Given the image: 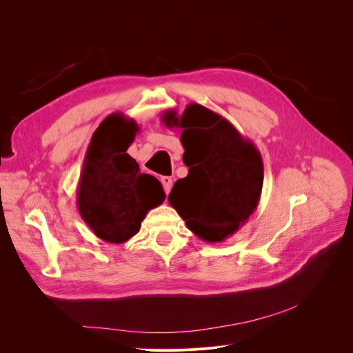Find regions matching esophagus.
Returning <instances> with one entry per match:
<instances>
[{"instance_id": "esophagus-1", "label": "esophagus", "mask_w": 353, "mask_h": 353, "mask_svg": "<svg viewBox=\"0 0 353 353\" xmlns=\"http://www.w3.org/2000/svg\"><path fill=\"white\" fill-rule=\"evenodd\" d=\"M161 183H163V189H164L165 194H169V193H170V190H172V184H173L172 177H169V176H164V177H161Z\"/></svg>"}]
</instances>
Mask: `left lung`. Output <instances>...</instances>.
<instances>
[{
  "label": "left lung",
  "instance_id": "obj_1",
  "mask_svg": "<svg viewBox=\"0 0 353 353\" xmlns=\"http://www.w3.org/2000/svg\"><path fill=\"white\" fill-rule=\"evenodd\" d=\"M161 116L165 127L183 128L180 141L189 174L179 179L169 203L197 237L220 243L256 210L263 186V161L253 141L214 111L192 103L180 117Z\"/></svg>",
  "mask_w": 353,
  "mask_h": 353
}]
</instances>
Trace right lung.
Here are the masks:
<instances>
[{
	"label": "right lung",
	"mask_w": 353,
	"mask_h": 353,
	"mask_svg": "<svg viewBox=\"0 0 353 353\" xmlns=\"http://www.w3.org/2000/svg\"><path fill=\"white\" fill-rule=\"evenodd\" d=\"M139 124L121 113L107 116L92 134L77 188L85 225L107 243H124L139 233L148 210L165 199L161 183L140 172L127 148Z\"/></svg>",
	"instance_id": "1"
}]
</instances>
